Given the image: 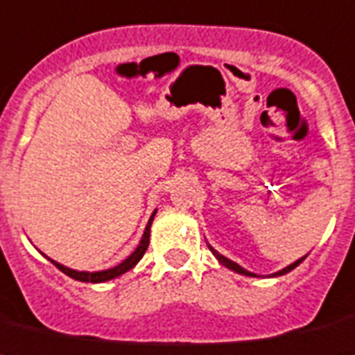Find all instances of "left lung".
<instances>
[{"label":"left lung","instance_id":"obj_1","mask_svg":"<svg viewBox=\"0 0 355 355\" xmlns=\"http://www.w3.org/2000/svg\"><path fill=\"white\" fill-rule=\"evenodd\" d=\"M208 250H210L211 253H214V257H215V259L219 260V264H223L224 268L232 269V271L239 272V275H244V277H259V275H255V272L248 271V269H244V268H242V266H239L237 262H233V260H230V259H226V257H224V255H220L219 251H217V250H214V248H211L210 244H208ZM305 257H307V255H305ZM305 257H302V259L295 260V262H293V264H289V266H287V268L280 269V271L272 272V275H269V277H282V275H286V272L293 271V269H295L296 266H300V264H302V262H304V260H305Z\"/></svg>","mask_w":355,"mask_h":355}]
</instances>
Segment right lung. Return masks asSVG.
Segmentation results:
<instances>
[{
  "label": "right lung",
  "mask_w": 355,
  "mask_h": 355,
  "mask_svg": "<svg viewBox=\"0 0 355 355\" xmlns=\"http://www.w3.org/2000/svg\"><path fill=\"white\" fill-rule=\"evenodd\" d=\"M157 210L153 211V215H150V219H148L147 226H145V232L144 235H141V241L140 244L136 246V250L132 251L131 255L127 257L123 262H120L118 266H114V268L111 269H104V271H77V269H71V268H66V266L59 264V262H55V260H51L50 257H46L48 260H50L51 264L55 266V268H59L60 271L64 272V275H68L69 278H73V280H78V282H91V284H102V282H109L113 280V278H118L122 277L123 272L131 271L132 268H135L138 262L141 260V257L145 255V251H147L148 248V241H150V226H153V220H154V215H156Z\"/></svg>",
  "instance_id": "obj_1"
}]
</instances>
